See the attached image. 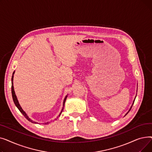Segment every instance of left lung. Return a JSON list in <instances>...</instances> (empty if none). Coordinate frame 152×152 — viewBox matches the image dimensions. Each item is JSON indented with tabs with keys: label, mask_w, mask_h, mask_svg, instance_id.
<instances>
[{
	"label": "left lung",
	"mask_w": 152,
	"mask_h": 152,
	"mask_svg": "<svg viewBox=\"0 0 152 152\" xmlns=\"http://www.w3.org/2000/svg\"><path fill=\"white\" fill-rule=\"evenodd\" d=\"M136 95H135V97H136ZM135 99H134V101H133V103H132V106H131V108H129V111H128V112H127V113H126V115H125V116H126V115H127V113H129V111H130V110H131V108H132V105H133V104H134V101H135Z\"/></svg>",
	"instance_id": "8db88e82"
}]
</instances>
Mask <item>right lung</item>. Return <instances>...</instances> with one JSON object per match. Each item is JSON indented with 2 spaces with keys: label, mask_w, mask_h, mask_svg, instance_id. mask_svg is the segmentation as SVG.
<instances>
[{
  "label": "right lung",
  "mask_w": 152,
  "mask_h": 152,
  "mask_svg": "<svg viewBox=\"0 0 152 152\" xmlns=\"http://www.w3.org/2000/svg\"><path fill=\"white\" fill-rule=\"evenodd\" d=\"M14 73H15V71H13V75H12V98H13V102H14L15 105H16V107H17L18 108V109L20 110V112L23 115V116H25L29 121H30V122H31V123H33L38 124L37 122H36V121H33L31 119H30V118H29V116H28V115L26 113L25 111L23 110V108H21V107L20 105V103H19V102H18V99H17V95H16L15 92V91H14L13 83V75H14ZM67 97H68V95L65 97V99H64L63 103V108H62V110H61V112L60 113V115H58V116L61 115V112H62V111H63V110L64 105H65V101H66V100ZM51 122H52V121H51ZM50 123V122H47V123H44V124H48V123Z\"/></svg>",
  "instance_id": "1"
}]
</instances>
